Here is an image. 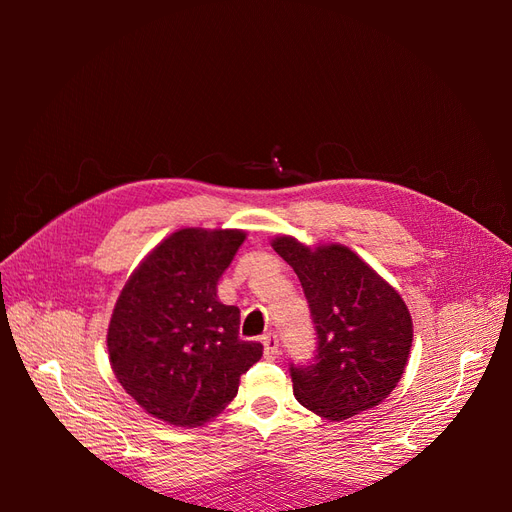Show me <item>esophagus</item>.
<instances>
[{
    "instance_id": "1",
    "label": "esophagus",
    "mask_w": 512,
    "mask_h": 512,
    "mask_svg": "<svg viewBox=\"0 0 512 512\" xmlns=\"http://www.w3.org/2000/svg\"><path fill=\"white\" fill-rule=\"evenodd\" d=\"M262 346H265V359H269V361L280 359V354H282L280 339H277L275 333H267L265 337H262Z\"/></svg>"
}]
</instances>
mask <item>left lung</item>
<instances>
[{"instance_id": "8db88e82", "label": "left lung", "mask_w": 512, "mask_h": 512, "mask_svg": "<svg viewBox=\"0 0 512 512\" xmlns=\"http://www.w3.org/2000/svg\"><path fill=\"white\" fill-rule=\"evenodd\" d=\"M271 245L299 275L318 335L314 359L290 365L294 397L327 421L378 406L408 365L404 299L346 245L307 247L286 235Z\"/></svg>"}]
</instances>
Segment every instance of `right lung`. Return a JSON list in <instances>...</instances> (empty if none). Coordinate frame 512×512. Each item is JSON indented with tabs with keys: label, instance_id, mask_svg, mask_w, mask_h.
I'll return each mask as SVG.
<instances>
[{
	"label": "right lung",
	"instance_id": "1",
	"mask_svg": "<svg viewBox=\"0 0 512 512\" xmlns=\"http://www.w3.org/2000/svg\"><path fill=\"white\" fill-rule=\"evenodd\" d=\"M243 230L181 228L130 275L108 324V359L147 414L177 427L218 416L262 344L239 339V307L218 299V280Z\"/></svg>",
	"mask_w": 512,
	"mask_h": 512
}]
</instances>
